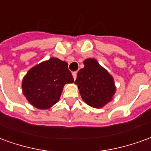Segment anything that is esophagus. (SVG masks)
Listing matches in <instances>:
<instances>
[{
    "label": "esophagus",
    "mask_w": 151,
    "mask_h": 151,
    "mask_svg": "<svg viewBox=\"0 0 151 151\" xmlns=\"http://www.w3.org/2000/svg\"><path fill=\"white\" fill-rule=\"evenodd\" d=\"M73 79L76 80V78H77V72H73Z\"/></svg>",
    "instance_id": "obj_1"
}]
</instances>
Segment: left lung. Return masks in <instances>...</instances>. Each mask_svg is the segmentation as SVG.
Listing matches in <instances>:
<instances>
[{
    "label": "left lung",
    "instance_id": "obj_1",
    "mask_svg": "<svg viewBox=\"0 0 151 151\" xmlns=\"http://www.w3.org/2000/svg\"><path fill=\"white\" fill-rule=\"evenodd\" d=\"M84 68L78 73V85L83 101L91 107L103 108L111 101L116 92L114 79L94 58L84 60Z\"/></svg>",
    "mask_w": 151,
    "mask_h": 151
}]
</instances>
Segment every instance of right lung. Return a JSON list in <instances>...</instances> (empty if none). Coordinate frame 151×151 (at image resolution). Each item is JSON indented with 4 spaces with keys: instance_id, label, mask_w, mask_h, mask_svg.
Instances as JSON below:
<instances>
[{
    "instance_id": "right-lung-1",
    "label": "right lung",
    "mask_w": 151,
    "mask_h": 151,
    "mask_svg": "<svg viewBox=\"0 0 151 151\" xmlns=\"http://www.w3.org/2000/svg\"><path fill=\"white\" fill-rule=\"evenodd\" d=\"M72 82L68 64L52 57L31 68L22 80V88L31 105L48 109L59 101L64 86Z\"/></svg>"
}]
</instances>
